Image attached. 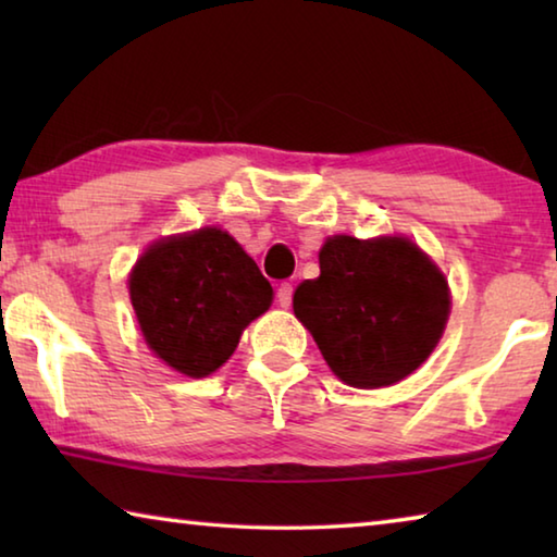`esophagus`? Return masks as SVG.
Returning <instances> with one entry per match:
<instances>
[{"mask_svg":"<svg viewBox=\"0 0 557 557\" xmlns=\"http://www.w3.org/2000/svg\"><path fill=\"white\" fill-rule=\"evenodd\" d=\"M292 295H295V287H292V282H282V285L277 287V301L280 307H289L292 305Z\"/></svg>","mask_w":557,"mask_h":557,"instance_id":"obj_1","label":"esophagus"}]
</instances>
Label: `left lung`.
Returning a JSON list of instances; mask_svg holds the SVG:
<instances>
[{"label":"left lung","mask_w":557,"mask_h":557,"mask_svg":"<svg viewBox=\"0 0 557 557\" xmlns=\"http://www.w3.org/2000/svg\"><path fill=\"white\" fill-rule=\"evenodd\" d=\"M319 270L322 275L297 287L292 305L344 383L393 385L437 346L449 289L414 243L334 235L319 252Z\"/></svg>","instance_id":"1"}]
</instances>
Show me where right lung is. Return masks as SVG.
Returning <instances> with one entry per match:
<instances>
[{"label":"right lung","mask_w":557,"mask_h":557,"mask_svg":"<svg viewBox=\"0 0 557 557\" xmlns=\"http://www.w3.org/2000/svg\"><path fill=\"white\" fill-rule=\"evenodd\" d=\"M129 299L149 348L178 373L203 379L270 307L272 287L228 233L201 228L152 245L132 270Z\"/></svg>","instance_id":"add662e5"}]
</instances>
